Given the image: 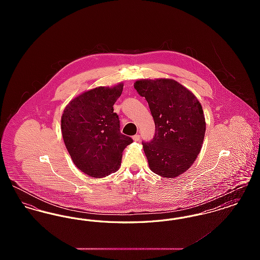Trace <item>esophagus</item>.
<instances>
[{"instance_id":"1","label":"esophagus","mask_w":260,"mask_h":260,"mask_svg":"<svg viewBox=\"0 0 260 260\" xmlns=\"http://www.w3.org/2000/svg\"><path fill=\"white\" fill-rule=\"evenodd\" d=\"M133 139H134L135 141H139V140H140V136H139V135H136V136H133Z\"/></svg>"}]
</instances>
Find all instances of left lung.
Returning <instances> with one entry per match:
<instances>
[{"mask_svg": "<svg viewBox=\"0 0 260 260\" xmlns=\"http://www.w3.org/2000/svg\"><path fill=\"white\" fill-rule=\"evenodd\" d=\"M135 88L147 100L156 127L154 138L142 142L150 170L166 178L185 173L197 159L206 133L201 103L173 79L139 80Z\"/></svg>", "mask_w": 260, "mask_h": 260, "instance_id": "obj_1", "label": "left lung"}]
</instances>
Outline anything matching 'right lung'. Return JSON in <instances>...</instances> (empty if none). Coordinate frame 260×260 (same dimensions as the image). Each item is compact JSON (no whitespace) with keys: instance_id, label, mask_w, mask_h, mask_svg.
Masks as SVG:
<instances>
[{"instance_id":"obj_1","label":"right lung","mask_w":260,"mask_h":260,"mask_svg":"<svg viewBox=\"0 0 260 260\" xmlns=\"http://www.w3.org/2000/svg\"><path fill=\"white\" fill-rule=\"evenodd\" d=\"M124 84L99 87L83 92L65 107L62 137L75 166L91 177L101 178L119 170L124 149L133 142L120 132L113 105Z\"/></svg>"}]
</instances>
